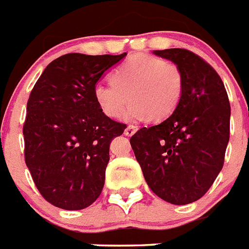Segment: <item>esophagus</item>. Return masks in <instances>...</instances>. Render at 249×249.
<instances>
[{
	"instance_id": "obj_1",
	"label": "esophagus",
	"mask_w": 249,
	"mask_h": 249,
	"mask_svg": "<svg viewBox=\"0 0 249 249\" xmlns=\"http://www.w3.org/2000/svg\"><path fill=\"white\" fill-rule=\"evenodd\" d=\"M135 131H137V126H134V125H128L126 129L124 130V134L126 135V137H131Z\"/></svg>"
}]
</instances>
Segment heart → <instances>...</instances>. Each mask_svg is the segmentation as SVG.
Here are the masks:
<instances>
[{"instance_id": "b5f03b06", "label": "heart", "mask_w": 249, "mask_h": 249, "mask_svg": "<svg viewBox=\"0 0 249 249\" xmlns=\"http://www.w3.org/2000/svg\"><path fill=\"white\" fill-rule=\"evenodd\" d=\"M112 83H97L93 96L101 112L116 120L129 104L130 121H162L177 110L184 89L180 68L148 54L133 56L111 75Z\"/></svg>"}]
</instances>
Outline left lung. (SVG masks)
Segmentation results:
<instances>
[{"instance_id": "left-lung-1", "label": "left lung", "mask_w": 249, "mask_h": 249, "mask_svg": "<svg viewBox=\"0 0 249 249\" xmlns=\"http://www.w3.org/2000/svg\"><path fill=\"white\" fill-rule=\"evenodd\" d=\"M175 62L184 78L173 114L130 138L135 159L151 191L173 205L197 201L223 169L230 134V104L219 74L183 48L153 51Z\"/></svg>"}]
</instances>
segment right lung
Listing matches in <instances>:
<instances>
[{
	"label": "right lung",
	"instance_id": "obj_1",
	"mask_svg": "<svg viewBox=\"0 0 249 249\" xmlns=\"http://www.w3.org/2000/svg\"><path fill=\"white\" fill-rule=\"evenodd\" d=\"M126 53H68L44 69L30 92L23 134L25 163L46 201L83 210L100 197L111 141L125 125L105 116L93 88Z\"/></svg>",
	"mask_w": 249,
	"mask_h": 249
}]
</instances>
